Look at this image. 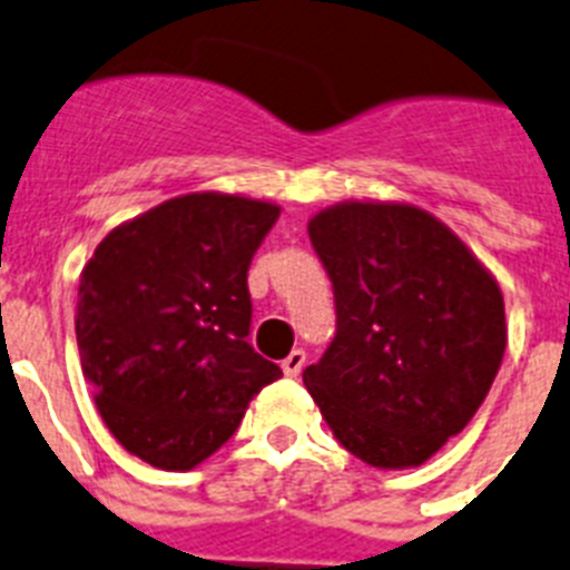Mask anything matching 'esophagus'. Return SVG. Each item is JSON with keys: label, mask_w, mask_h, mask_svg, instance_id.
<instances>
[{"label": "esophagus", "mask_w": 570, "mask_h": 570, "mask_svg": "<svg viewBox=\"0 0 570 570\" xmlns=\"http://www.w3.org/2000/svg\"><path fill=\"white\" fill-rule=\"evenodd\" d=\"M302 365H305V351H291L285 360H282V374L285 376H299Z\"/></svg>", "instance_id": "1"}]
</instances>
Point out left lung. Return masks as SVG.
<instances>
[{"label":"left lung","instance_id":"8db88e82","mask_svg":"<svg viewBox=\"0 0 570 570\" xmlns=\"http://www.w3.org/2000/svg\"><path fill=\"white\" fill-rule=\"evenodd\" d=\"M308 234L334 282L336 336L302 382L347 454L380 471L422 465L473 420L500 371V282L411 203H336Z\"/></svg>","mask_w":570,"mask_h":570}]
</instances>
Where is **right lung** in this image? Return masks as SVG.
Listing matches in <instances>:
<instances>
[{"label":"right lung","mask_w":570,"mask_h":570,"mask_svg":"<svg viewBox=\"0 0 570 570\" xmlns=\"http://www.w3.org/2000/svg\"><path fill=\"white\" fill-rule=\"evenodd\" d=\"M279 205L174 196L116 225L79 274L77 345L99 416L125 451L190 471L279 380L248 345V268Z\"/></svg>","instance_id":"obj_1"}]
</instances>
